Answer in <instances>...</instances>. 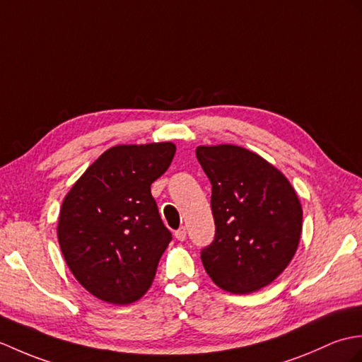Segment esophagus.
I'll return each instance as SVG.
<instances>
[{
	"instance_id": "esophagus-1",
	"label": "esophagus",
	"mask_w": 362,
	"mask_h": 362,
	"mask_svg": "<svg viewBox=\"0 0 362 362\" xmlns=\"http://www.w3.org/2000/svg\"><path fill=\"white\" fill-rule=\"evenodd\" d=\"M175 237H176V240H180V242H184V240H186V237H187V229L181 226L178 230H175Z\"/></svg>"
}]
</instances>
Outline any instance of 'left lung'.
<instances>
[{"label":"left lung","instance_id":"left-lung-1","mask_svg":"<svg viewBox=\"0 0 362 362\" xmlns=\"http://www.w3.org/2000/svg\"><path fill=\"white\" fill-rule=\"evenodd\" d=\"M212 184L215 237L202 249L215 285L249 294L269 285L296 254L302 206L290 181L257 153L237 146L197 148Z\"/></svg>","mask_w":362,"mask_h":362}]
</instances>
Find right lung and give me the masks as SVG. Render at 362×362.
Instances as JSON below:
<instances>
[{"instance_id": "1", "label": "right lung", "mask_w": 362, "mask_h": 362, "mask_svg": "<svg viewBox=\"0 0 362 362\" xmlns=\"http://www.w3.org/2000/svg\"><path fill=\"white\" fill-rule=\"evenodd\" d=\"M175 151L172 142L111 147L63 199L62 254L78 284L98 299L132 303L153 282L172 232L160 220L150 186Z\"/></svg>"}]
</instances>
